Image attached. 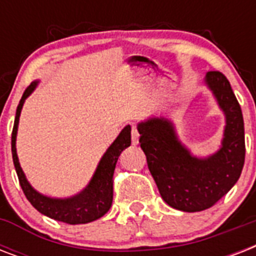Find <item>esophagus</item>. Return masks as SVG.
<instances>
[{
	"label": "esophagus",
	"mask_w": 256,
	"mask_h": 256,
	"mask_svg": "<svg viewBox=\"0 0 256 256\" xmlns=\"http://www.w3.org/2000/svg\"><path fill=\"white\" fill-rule=\"evenodd\" d=\"M138 140H140V132L136 130V126L132 128V144H138Z\"/></svg>",
	"instance_id": "esophagus-1"
}]
</instances>
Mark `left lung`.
I'll return each mask as SVG.
<instances>
[{
	"mask_svg": "<svg viewBox=\"0 0 256 256\" xmlns=\"http://www.w3.org/2000/svg\"><path fill=\"white\" fill-rule=\"evenodd\" d=\"M206 84L226 114L222 148L214 156L206 160L190 156L164 118L138 124L140 148L160 196L168 206L187 212L206 210L220 200L240 176L246 156L242 108L230 82L212 70Z\"/></svg>",
	"mask_w": 256,
	"mask_h": 256,
	"instance_id": "1",
	"label": "left lung"
}]
</instances>
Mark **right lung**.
I'll list each match as a JSON object with an SVG mask.
<instances>
[{"label": "right lung", "instance_id": "add662e5", "mask_svg": "<svg viewBox=\"0 0 256 256\" xmlns=\"http://www.w3.org/2000/svg\"><path fill=\"white\" fill-rule=\"evenodd\" d=\"M36 86H37V82L30 84L22 94L21 100L17 106L13 132H12V156H13L14 168L17 171L18 180H20L22 191L36 210L49 218L60 220V222L68 223V224H81V223H88L96 219H100L112 207V175H114L120 154L132 144V136H130L132 128L130 126H126L120 132V136H116V140L112 142V146L102 156L88 186L82 191L81 194L68 199H53L44 196L34 190L29 184V182L26 180L25 174L18 162L17 152H16V136H17L18 120H20L22 104L26 98L30 96V92L36 88Z\"/></svg>", "mask_w": 256, "mask_h": 256}]
</instances>
